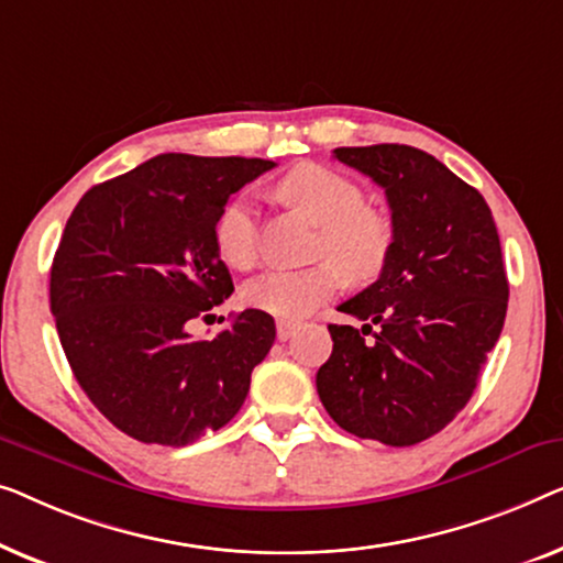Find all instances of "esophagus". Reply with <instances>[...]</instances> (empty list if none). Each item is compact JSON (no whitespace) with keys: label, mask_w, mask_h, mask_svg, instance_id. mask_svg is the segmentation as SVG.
Instances as JSON below:
<instances>
[{"label":"esophagus","mask_w":563,"mask_h":563,"mask_svg":"<svg viewBox=\"0 0 563 563\" xmlns=\"http://www.w3.org/2000/svg\"><path fill=\"white\" fill-rule=\"evenodd\" d=\"M296 329H298V321H285V319H280L278 321V339L280 342H288V339L296 334Z\"/></svg>","instance_id":"34e87169"}]
</instances>
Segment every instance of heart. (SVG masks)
Listing matches in <instances>:
<instances>
[{"label": "heart", "mask_w": 563, "mask_h": 563, "mask_svg": "<svg viewBox=\"0 0 563 563\" xmlns=\"http://www.w3.org/2000/svg\"><path fill=\"white\" fill-rule=\"evenodd\" d=\"M285 203L296 206L319 224L313 252L319 263L306 267H271L244 283L242 300L275 319L296 321L352 283L377 280L393 255V221L385 211L364 206V191L352 178L319 163H303L285 173L275 186ZM213 244L232 267H252L257 260L255 211L250 196L236 194L213 221Z\"/></svg>", "instance_id": "1"}]
</instances>
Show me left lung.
<instances>
[{"mask_svg": "<svg viewBox=\"0 0 563 563\" xmlns=\"http://www.w3.org/2000/svg\"><path fill=\"white\" fill-rule=\"evenodd\" d=\"M336 161L385 188L393 255L329 323L334 350L316 372L327 413L387 446L439 433L470 402L508 311L497 227L477 188L410 145L336 147Z\"/></svg>", "mask_w": 563, "mask_h": 563, "instance_id": "obj_1", "label": "left lung"}]
</instances>
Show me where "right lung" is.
<instances>
[{"label":"right lung","instance_id":"1","mask_svg":"<svg viewBox=\"0 0 563 563\" xmlns=\"http://www.w3.org/2000/svg\"><path fill=\"white\" fill-rule=\"evenodd\" d=\"M275 168L263 157L165 153L76 203L51 267V311L74 377L104 418L142 443L186 446L219 431L275 342L247 308L213 339L186 323L232 296L213 244L229 196Z\"/></svg>","mask_w":563,"mask_h":563}]
</instances>
